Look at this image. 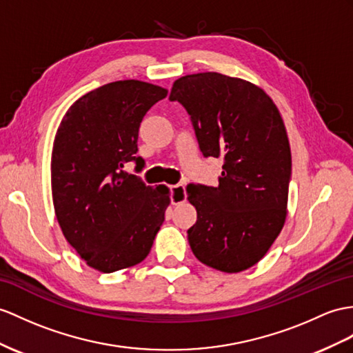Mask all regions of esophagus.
<instances>
[{
	"instance_id": "esophagus-1",
	"label": "esophagus",
	"mask_w": 353,
	"mask_h": 353,
	"mask_svg": "<svg viewBox=\"0 0 353 353\" xmlns=\"http://www.w3.org/2000/svg\"><path fill=\"white\" fill-rule=\"evenodd\" d=\"M187 199V193H185V185L184 184H176L170 187V202L176 205L181 203Z\"/></svg>"
}]
</instances>
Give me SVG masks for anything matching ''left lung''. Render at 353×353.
I'll return each instance as SVG.
<instances>
[{
	"instance_id": "left-lung-1",
	"label": "left lung",
	"mask_w": 353,
	"mask_h": 353,
	"mask_svg": "<svg viewBox=\"0 0 353 353\" xmlns=\"http://www.w3.org/2000/svg\"><path fill=\"white\" fill-rule=\"evenodd\" d=\"M169 100L190 115L203 157L223 159L219 187L187 185L197 220L188 244L223 272L256 265L286 220L290 147L277 106L262 88L216 72L174 82Z\"/></svg>"
}]
</instances>
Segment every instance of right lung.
Here are the masks:
<instances>
[{
  "mask_svg": "<svg viewBox=\"0 0 353 353\" xmlns=\"http://www.w3.org/2000/svg\"><path fill=\"white\" fill-rule=\"evenodd\" d=\"M168 90L117 81L77 99L59 124L50 160L55 216L65 239L91 268L114 272L148 256L170 203L166 185H145L123 170L136 161L145 114Z\"/></svg>",
  "mask_w": 353,
  "mask_h": 353,
  "instance_id": "right-lung-1",
  "label": "right lung"
}]
</instances>
